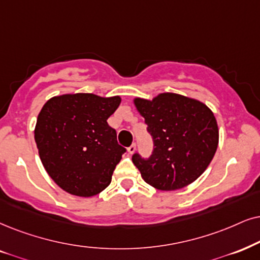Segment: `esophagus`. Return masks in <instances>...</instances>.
<instances>
[{"label": "esophagus", "instance_id": "esophagus-1", "mask_svg": "<svg viewBox=\"0 0 260 260\" xmlns=\"http://www.w3.org/2000/svg\"><path fill=\"white\" fill-rule=\"evenodd\" d=\"M136 149H137V144H136V143H133L132 145H131V146L128 147V149H127L128 153H131V154L134 153V152H136Z\"/></svg>", "mask_w": 260, "mask_h": 260}]
</instances>
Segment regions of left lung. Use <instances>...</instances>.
Wrapping results in <instances>:
<instances>
[{
  "instance_id": "left-lung-1",
  "label": "left lung",
  "mask_w": 260,
  "mask_h": 260,
  "mask_svg": "<svg viewBox=\"0 0 260 260\" xmlns=\"http://www.w3.org/2000/svg\"><path fill=\"white\" fill-rule=\"evenodd\" d=\"M153 140L149 158L132 160L144 181L160 190H175L196 181L208 168L218 146V126L202 102L177 93H160L152 101L136 98Z\"/></svg>"
}]
</instances>
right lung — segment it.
I'll list each match as a JSON object with an SVG mask.
<instances>
[{"label":"right lung","instance_id":"right-lung-1","mask_svg":"<svg viewBox=\"0 0 260 260\" xmlns=\"http://www.w3.org/2000/svg\"><path fill=\"white\" fill-rule=\"evenodd\" d=\"M120 103L119 96L74 93L43 106L35 128L39 157L49 176L70 194L92 197L110 185L126 152L107 122Z\"/></svg>","mask_w":260,"mask_h":260}]
</instances>
